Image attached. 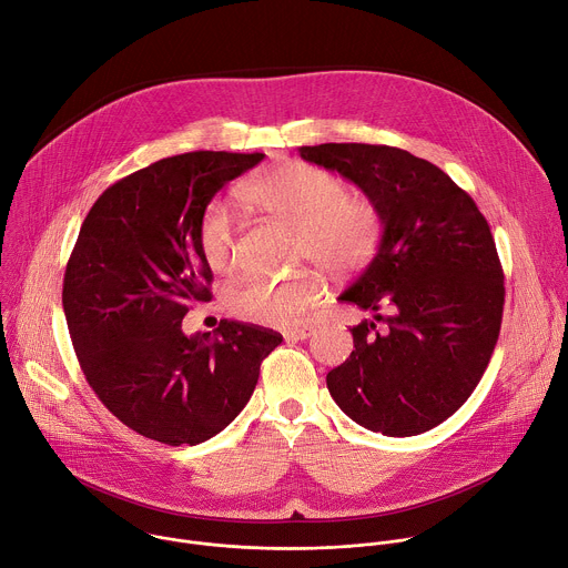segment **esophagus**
Instances as JSON below:
<instances>
[{"label": "esophagus", "instance_id": "1", "mask_svg": "<svg viewBox=\"0 0 568 568\" xmlns=\"http://www.w3.org/2000/svg\"><path fill=\"white\" fill-rule=\"evenodd\" d=\"M314 333H316L314 326H298V328H287V331L283 333V337H285L287 342H298V339L312 337Z\"/></svg>", "mask_w": 568, "mask_h": 568}]
</instances>
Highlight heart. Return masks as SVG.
Instances as JSON below:
<instances>
[{
  "label": "heart",
  "mask_w": 568,
  "mask_h": 568,
  "mask_svg": "<svg viewBox=\"0 0 568 568\" xmlns=\"http://www.w3.org/2000/svg\"><path fill=\"white\" fill-rule=\"evenodd\" d=\"M252 206L298 229L296 256L328 270L353 274L377 252L382 222L368 200L351 197L344 180L310 166L287 164L242 189ZM240 220L229 200H213L197 229V245L206 265L231 272L237 258ZM323 283L314 272H298L283 281L242 278L226 294L233 316L263 326H294L321 298Z\"/></svg>",
  "instance_id": "obj_1"
}]
</instances>
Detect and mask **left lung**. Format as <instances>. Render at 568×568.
<instances>
[{
    "label": "left lung",
    "mask_w": 568,
    "mask_h": 568,
    "mask_svg": "<svg viewBox=\"0 0 568 568\" xmlns=\"http://www.w3.org/2000/svg\"><path fill=\"white\" fill-rule=\"evenodd\" d=\"M298 152L357 184L382 222L373 261L339 301L375 312L385 331L368 318L351 328L355 351L328 373V390L371 432H429L463 407L499 339L506 290L490 224L449 175L407 150L321 143Z\"/></svg>",
    "instance_id": "obj_1"
}]
</instances>
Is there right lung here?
<instances>
[{
	"label": "right lung",
	"mask_w": 568,
	"mask_h": 568,
	"mask_svg": "<svg viewBox=\"0 0 568 568\" xmlns=\"http://www.w3.org/2000/svg\"><path fill=\"white\" fill-rule=\"evenodd\" d=\"M263 159L213 150L159 159L112 184L80 226L62 285L80 368L123 425L156 443L197 445L220 434L283 342L226 318L213 333L182 331L189 303L211 301L200 220L224 184Z\"/></svg>",
	"instance_id": "1"
}]
</instances>
